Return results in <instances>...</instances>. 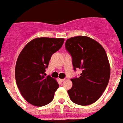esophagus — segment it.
Segmentation results:
<instances>
[{
  "label": "esophagus",
  "mask_w": 123,
  "mask_h": 123,
  "mask_svg": "<svg viewBox=\"0 0 123 123\" xmlns=\"http://www.w3.org/2000/svg\"><path fill=\"white\" fill-rule=\"evenodd\" d=\"M65 80H66V79H60V81H61V82H63V81H64Z\"/></svg>",
  "instance_id": "esophagus-1"
}]
</instances>
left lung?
I'll return each instance as SVG.
<instances>
[{
    "label": "left lung",
    "instance_id": "obj_1",
    "mask_svg": "<svg viewBox=\"0 0 123 123\" xmlns=\"http://www.w3.org/2000/svg\"><path fill=\"white\" fill-rule=\"evenodd\" d=\"M65 47L72 57L73 69L82 70L79 77L71 79L72 86L68 93L72 102L87 106L101 97L110 76L109 62L104 49L87 37L68 39Z\"/></svg>",
    "mask_w": 123,
    "mask_h": 123
}]
</instances>
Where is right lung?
I'll return each instance as SVG.
<instances>
[{
	"label": "right lung",
	"instance_id": "right-lung-1",
	"mask_svg": "<svg viewBox=\"0 0 123 123\" xmlns=\"http://www.w3.org/2000/svg\"><path fill=\"white\" fill-rule=\"evenodd\" d=\"M63 38H37L24 47L15 66V80L21 95L30 104L43 106L51 102L59 85L45 77L52 55L62 47Z\"/></svg>",
	"mask_w": 123,
	"mask_h": 123
}]
</instances>
